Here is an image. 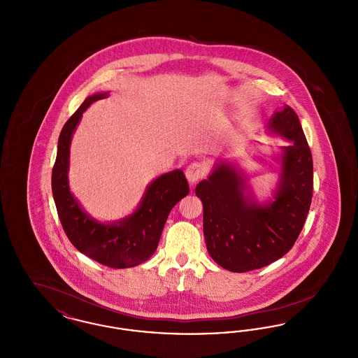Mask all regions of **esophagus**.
<instances>
[{
    "instance_id": "obj_1",
    "label": "esophagus",
    "mask_w": 358,
    "mask_h": 358,
    "mask_svg": "<svg viewBox=\"0 0 358 358\" xmlns=\"http://www.w3.org/2000/svg\"><path fill=\"white\" fill-rule=\"evenodd\" d=\"M205 171H206V168H205L204 164H201V162H192L187 166V171H185L187 181L190 184H196L200 178L204 177Z\"/></svg>"
}]
</instances>
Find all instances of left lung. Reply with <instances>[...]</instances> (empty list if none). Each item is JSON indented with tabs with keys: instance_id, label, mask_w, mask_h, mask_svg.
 Segmentation results:
<instances>
[{
	"instance_id": "1",
	"label": "left lung",
	"mask_w": 358,
	"mask_h": 358,
	"mask_svg": "<svg viewBox=\"0 0 358 358\" xmlns=\"http://www.w3.org/2000/svg\"><path fill=\"white\" fill-rule=\"evenodd\" d=\"M267 131L289 142L273 155L279 173L273 199L256 200L236 161H219L196 187L208 254L232 273L262 268L286 255L311 204L313 157L298 115L285 104L273 113Z\"/></svg>"
}]
</instances>
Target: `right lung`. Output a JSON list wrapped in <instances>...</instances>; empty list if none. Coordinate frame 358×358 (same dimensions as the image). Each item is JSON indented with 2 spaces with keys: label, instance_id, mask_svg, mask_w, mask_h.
Masks as SVG:
<instances>
[{
  "label": "right lung",
  "instance_id": "obj_1",
  "mask_svg": "<svg viewBox=\"0 0 358 358\" xmlns=\"http://www.w3.org/2000/svg\"><path fill=\"white\" fill-rule=\"evenodd\" d=\"M108 96V91L85 98L69 118L57 142L52 171V193L59 219L78 251L113 268H129L153 255L171 208L189 193L181 169L168 171L148 185L136 210L117 222H103L87 213L69 189V148L85 110Z\"/></svg>",
  "mask_w": 358,
  "mask_h": 358
}]
</instances>
